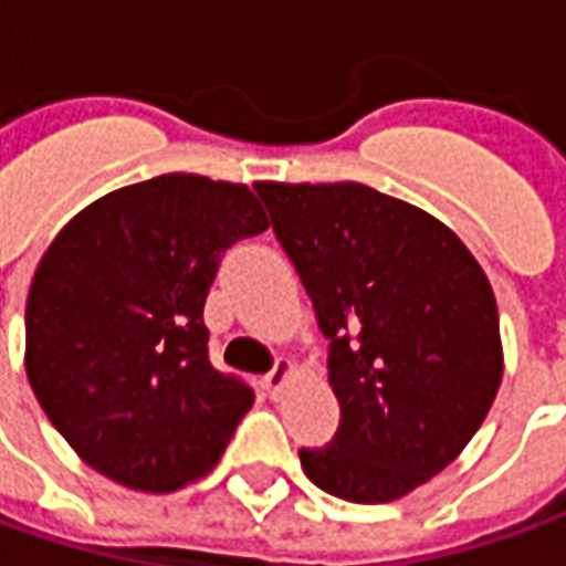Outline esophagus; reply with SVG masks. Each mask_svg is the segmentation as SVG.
Returning a JSON list of instances; mask_svg holds the SVG:
<instances>
[{
    "instance_id": "1",
    "label": "esophagus",
    "mask_w": 566,
    "mask_h": 566,
    "mask_svg": "<svg viewBox=\"0 0 566 566\" xmlns=\"http://www.w3.org/2000/svg\"><path fill=\"white\" fill-rule=\"evenodd\" d=\"M294 376V363L291 360H279L275 363V369L269 373V376H263V388L269 391V398H279L284 388V381Z\"/></svg>"
}]
</instances>
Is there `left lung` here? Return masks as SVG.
Masks as SVG:
<instances>
[{"instance_id":"obj_1","label":"left lung","mask_w":566,"mask_h":566,"mask_svg":"<svg viewBox=\"0 0 566 566\" xmlns=\"http://www.w3.org/2000/svg\"><path fill=\"white\" fill-rule=\"evenodd\" d=\"M328 338L342 403L301 467L328 495L398 501L476 436L504 373L497 306L476 256L436 216L357 181L256 185Z\"/></svg>"}]
</instances>
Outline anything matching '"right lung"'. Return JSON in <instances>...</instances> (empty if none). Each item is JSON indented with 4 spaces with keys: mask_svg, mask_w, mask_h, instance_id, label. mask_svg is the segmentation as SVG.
<instances>
[{
    "mask_svg": "<svg viewBox=\"0 0 566 566\" xmlns=\"http://www.w3.org/2000/svg\"><path fill=\"white\" fill-rule=\"evenodd\" d=\"M265 228L247 185L175 171L55 234L30 282L24 369L96 473L163 495L219 463L253 391L212 369L203 303L224 250Z\"/></svg>",
    "mask_w": 566,
    "mask_h": 566,
    "instance_id": "1",
    "label": "right lung"
}]
</instances>
